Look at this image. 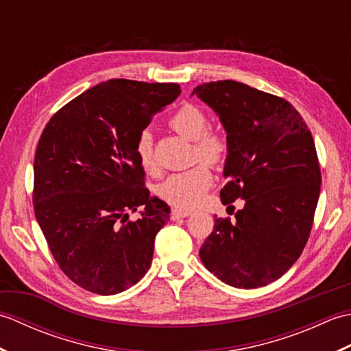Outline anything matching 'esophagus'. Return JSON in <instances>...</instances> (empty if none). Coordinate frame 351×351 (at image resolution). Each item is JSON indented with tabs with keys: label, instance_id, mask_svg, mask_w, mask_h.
Instances as JSON below:
<instances>
[{
	"label": "esophagus",
	"instance_id": "esophagus-1",
	"mask_svg": "<svg viewBox=\"0 0 351 351\" xmlns=\"http://www.w3.org/2000/svg\"><path fill=\"white\" fill-rule=\"evenodd\" d=\"M190 211H184V210H171L170 213V219L171 220H178V219H184V217H189Z\"/></svg>",
	"mask_w": 351,
	"mask_h": 351
}]
</instances>
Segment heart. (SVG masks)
Wrapping results in <instances>:
<instances>
[{"label":"heart","mask_w":351,"mask_h":351,"mask_svg":"<svg viewBox=\"0 0 351 351\" xmlns=\"http://www.w3.org/2000/svg\"><path fill=\"white\" fill-rule=\"evenodd\" d=\"M169 126L185 138L195 141L196 160L204 161L197 162L195 167L189 170L167 176L156 187V195L171 206L180 208V210H190L200 202V199L213 184L211 169L206 163L220 166L221 162H225L229 152V143L221 132L208 130L210 119L205 111L195 104H184L180 110L175 111L169 119ZM136 155L141 169L147 173H155L158 170L154 137L147 130L138 134ZM205 160L207 161L206 163Z\"/></svg>","instance_id":"1"}]
</instances>
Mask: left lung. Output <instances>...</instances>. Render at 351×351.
<instances>
[{
	"label": "left lung",
	"instance_id": "8db88e82",
	"mask_svg": "<svg viewBox=\"0 0 351 351\" xmlns=\"http://www.w3.org/2000/svg\"><path fill=\"white\" fill-rule=\"evenodd\" d=\"M193 93L228 134L221 202L244 199L235 221L215 219L200 259L230 287H264L293 267L309 240L322 185L314 138L280 96L232 80L200 84Z\"/></svg>",
	"mask_w": 351,
	"mask_h": 351
}]
</instances>
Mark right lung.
Instances as JSON below:
<instances>
[{
  "label": "right lung",
  "instance_id": "add662e5",
  "mask_svg": "<svg viewBox=\"0 0 351 351\" xmlns=\"http://www.w3.org/2000/svg\"><path fill=\"white\" fill-rule=\"evenodd\" d=\"M180 93L175 83L108 80L45 126L34 156V214L58 267L90 293H122L151 267L170 210L145 187L136 143ZM138 206L142 217L128 222Z\"/></svg>",
  "mask_w": 351,
  "mask_h": 351
}]
</instances>
